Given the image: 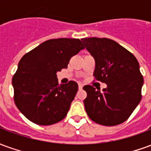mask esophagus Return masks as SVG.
<instances>
[{"instance_id":"obj_1","label":"esophagus","mask_w":151,"mask_h":151,"mask_svg":"<svg viewBox=\"0 0 151 151\" xmlns=\"http://www.w3.org/2000/svg\"><path fill=\"white\" fill-rule=\"evenodd\" d=\"M82 87H83V85H82V84H81V83H78V88L82 89Z\"/></svg>"}]
</instances>
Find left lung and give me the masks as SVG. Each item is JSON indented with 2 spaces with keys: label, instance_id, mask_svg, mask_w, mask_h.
Segmentation results:
<instances>
[{
  "label": "left lung",
  "instance_id": "8db88e82",
  "mask_svg": "<svg viewBox=\"0 0 151 151\" xmlns=\"http://www.w3.org/2000/svg\"><path fill=\"white\" fill-rule=\"evenodd\" d=\"M84 47L95 60L94 77L107 84L100 91L94 86L83 87L88 116L94 122L114 126L129 119L142 99L143 77L136 57L110 39L84 38Z\"/></svg>",
  "mask_w": 151,
  "mask_h": 151
}]
</instances>
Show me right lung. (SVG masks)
Returning a JSON list of instances; mask_svg holds the SVG:
<instances>
[{"label": "right lung", "mask_w": 151, "mask_h": 151, "mask_svg": "<svg viewBox=\"0 0 151 151\" xmlns=\"http://www.w3.org/2000/svg\"><path fill=\"white\" fill-rule=\"evenodd\" d=\"M83 48L78 39H52L22 57L12 84L15 104L28 120L50 125L66 116L78 86L73 81L59 84L56 72Z\"/></svg>", "instance_id": "1"}]
</instances>
